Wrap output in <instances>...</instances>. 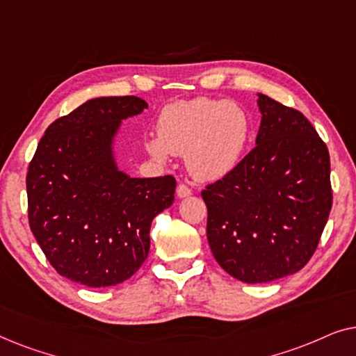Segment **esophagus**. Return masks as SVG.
<instances>
[{
  "label": "esophagus",
  "mask_w": 356,
  "mask_h": 356,
  "mask_svg": "<svg viewBox=\"0 0 356 356\" xmlns=\"http://www.w3.org/2000/svg\"><path fill=\"white\" fill-rule=\"evenodd\" d=\"M193 193V189L188 186V184H184V183H179L178 184V188H177V194H178V197H186V196H189V194Z\"/></svg>",
  "instance_id": "1"
}]
</instances>
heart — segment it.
Returning a JSON list of instances; mask_svg holds the SVG:
<instances>
[{
  "label": "heart",
  "mask_w": 356,
  "mask_h": 356,
  "mask_svg": "<svg viewBox=\"0 0 356 356\" xmlns=\"http://www.w3.org/2000/svg\"><path fill=\"white\" fill-rule=\"evenodd\" d=\"M250 133V118L240 105L197 97L163 106L157 120V138H150L145 147L162 162L170 154L184 155L194 178L213 181L240 163Z\"/></svg>",
  "instance_id": "b5f03b06"
}]
</instances>
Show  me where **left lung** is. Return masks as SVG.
<instances>
[{
  "label": "left lung",
  "instance_id": "left-lung-1",
  "mask_svg": "<svg viewBox=\"0 0 356 356\" xmlns=\"http://www.w3.org/2000/svg\"><path fill=\"white\" fill-rule=\"evenodd\" d=\"M257 105L256 145L201 193L212 254L246 284L303 269L332 209L329 150L314 126L264 94Z\"/></svg>",
  "mask_w": 356,
  "mask_h": 356
}]
</instances>
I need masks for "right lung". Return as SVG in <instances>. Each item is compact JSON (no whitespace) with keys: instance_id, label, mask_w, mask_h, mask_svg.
Returning a JSON list of instances; mask_svg holds the SVG:
<instances>
[{"instance_id":"1","label":"right lung","mask_w":356,"mask_h":356,"mask_svg":"<svg viewBox=\"0 0 356 356\" xmlns=\"http://www.w3.org/2000/svg\"><path fill=\"white\" fill-rule=\"evenodd\" d=\"M147 104L134 95L92 99L48 126L27 172L29 225L58 274L87 286L129 279L150 248V223L173 204L172 175L129 178L111 139Z\"/></svg>"}]
</instances>
